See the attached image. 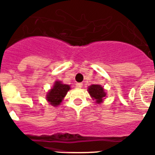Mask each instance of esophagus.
Wrapping results in <instances>:
<instances>
[{
  "mask_svg": "<svg viewBox=\"0 0 155 155\" xmlns=\"http://www.w3.org/2000/svg\"><path fill=\"white\" fill-rule=\"evenodd\" d=\"M75 87H77V88H81L83 87V84L82 83H77L76 84H75Z\"/></svg>",
  "mask_w": 155,
  "mask_h": 155,
  "instance_id": "1",
  "label": "esophagus"
}]
</instances>
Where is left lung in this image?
<instances>
[{"label": "left lung", "instance_id": "obj_1", "mask_svg": "<svg viewBox=\"0 0 155 155\" xmlns=\"http://www.w3.org/2000/svg\"><path fill=\"white\" fill-rule=\"evenodd\" d=\"M87 92L92 99L96 101V103L101 104L105 97L106 93L104 87L100 84H92L88 87Z\"/></svg>", "mask_w": 155, "mask_h": 155}]
</instances>
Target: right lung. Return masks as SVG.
Segmentation results:
<instances>
[{
	"label": "right lung",
	"mask_w": 155,
	"mask_h": 155,
	"mask_svg": "<svg viewBox=\"0 0 155 155\" xmlns=\"http://www.w3.org/2000/svg\"><path fill=\"white\" fill-rule=\"evenodd\" d=\"M71 89L69 85L62 84L60 81H55L53 87L47 92V100L52 106L59 105L65 97L68 92Z\"/></svg>",
	"instance_id": "obj_1"
}]
</instances>
